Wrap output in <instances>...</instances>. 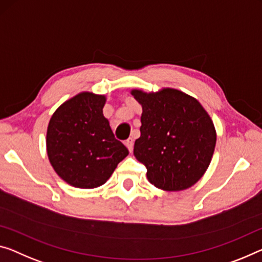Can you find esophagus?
Returning <instances> with one entry per match:
<instances>
[{
    "mask_svg": "<svg viewBox=\"0 0 262 262\" xmlns=\"http://www.w3.org/2000/svg\"><path fill=\"white\" fill-rule=\"evenodd\" d=\"M125 145H126V147L128 148V151H130V152L134 151V139H132V138L127 139L125 142Z\"/></svg>",
    "mask_w": 262,
    "mask_h": 262,
    "instance_id": "esophagus-1",
    "label": "esophagus"
}]
</instances>
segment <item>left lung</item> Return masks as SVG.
<instances>
[{"label":"left lung","mask_w":262,"mask_h":262,"mask_svg":"<svg viewBox=\"0 0 262 262\" xmlns=\"http://www.w3.org/2000/svg\"><path fill=\"white\" fill-rule=\"evenodd\" d=\"M131 95L143 110L134 155L146 166L147 180L167 192L192 187L214 154L216 131L210 115L198 99L173 88L132 89Z\"/></svg>","instance_id":"left-lung-1"}]
</instances>
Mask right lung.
<instances>
[{"label": "right lung", "instance_id": "right-lung-1", "mask_svg": "<svg viewBox=\"0 0 262 262\" xmlns=\"http://www.w3.org/2000/svg\"><path fill=\"white\" fill-rule=\"evenodd\" d=\"M105 103V95L79 92L56 108L48 124V158L59 178L74 187L102 186L128 155L104 117Z\"/></svg>", "mask_w": 262, "mask_h": 262}]
</instances>
